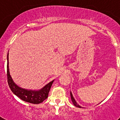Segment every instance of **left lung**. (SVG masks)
<instances>
[{
	"label": "left lung",
	"mask_w": 120,
	"mask_h": 120,
	"mask_svg": "<svg viewBox=\"0 0 120 120\" xmlns=\"http://www.w3.org/2000/svg\"><path fill=\"white\" fill-rule=\"evenodd\" d=\"M70 96H71V101H72V102H73V103L74 104V105H75V106H76V107H77V108H81L82 107L80 106L79 105V104H78V103H77V102H76V100H75V98H74V97H73V94H72L71 92V91H70Z\"/></svg>",
	"instance_id": "1"
}]
</instances>
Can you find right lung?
Masks as SVG:
<instances>
[{
	"mask_svg": "<svg viewBox=\"0 0 120 120\" xmlns=\"http://www.w3.org/2000/svg\"><path fill=\"white\" fill-rule=\"evenodd\" d=\"M9 53L7 55V77L9 86L12 93L26 102L33 104H39L42 103L48 97V94L54 80L50 82L44 87L39 90H32L20 87L14 82L10 75L9 68Z\"/></svg>",
	"mask_w": 120,
	"mask_h": 120,
	"instance_id": "1",
	"label": "right lung"
}]
</instances>
